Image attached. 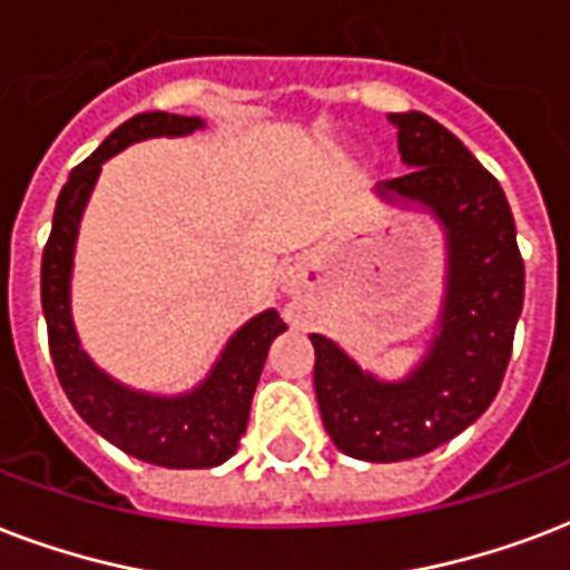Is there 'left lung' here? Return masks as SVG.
Here are the masks:
<instances>
[{
    "label": "left lung",
    "mask_w": 570,
    "mask_h": 570,
    "mask_svg": "<svg viewBox=\"0 0 570 570\" xmlns=\"http://www.w3.org/2000/svg\"><path fill=\"white\" fill-rule=\"evenodd\" d=\"M407 175L374 193L422 207L443 225L445 294L425 356L401 381L365 372L312 333L326 434L356 461L392 464L434 452L470 428L500 392L523 308V258L500 180L425 112H392Z\"/></svg>",
    "instance_id": "8db88e82"
}]
</instances>
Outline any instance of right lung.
Returning a JSON list of instances; mask_svg holds the SVG:
<instances>
[{
    "instance_id": "add662e5",
    "label": "right lung",
    "mask_w": 570,
    "mask_h": 570,
    "mask_svg": "<svg viewBox=\"0 0 570 570\" xmlns=\"http://www.w3.org/2000/svg\"><path fill=\"white\" fill-rule=\"evenodd\" d=\"M202 127V118L169 112H139L116 127L88 160L70 171L68 184L61 187L41 262V306L52 365L65 395L104 440L145 464L169 470H207L225 464L237 452L267 351L273 338L288 326L276 308L249 317L225 342L223 354L198 386L180 395H151L109 377L82 351L70 315V276L79 219L91 198L100 166L125 151L127 145L154 136H189Z\"/></svg>"
}]
</instances>
